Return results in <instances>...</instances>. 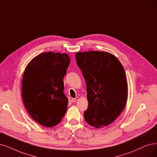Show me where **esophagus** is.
<instances>
[{"instance_id":"esophagus-1","label":"esophagus","mask_w":157,"mask_h":157,"mask_svg":"<svg viewBox=\"0 0 157 157\" xmlns=\"http://www.w3.org/2000/svg\"><path fill=\"white\" fill-rule=\"evenodd\" d=\"M78 99H79V98L78 97H75V98H72V102H75V101H77L78 100Z\"/></svg>"}]
</instances>
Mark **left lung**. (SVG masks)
Returning <instances> with one entry per match:
<instances>
[{
  "mask_svg": "<svg viewBox=\"0 0 157 157\" xmlns=\"http://www.w3.org/2000/svg\"><path fill=\"white\" fill-rule=\"evenodd\" d=\"M77 65L86 85V122L96 128L113 123L124 109L128 96L125 70L118 58L107 52H76Z\"/></svg>",
  "mask_w": 157,
  "mask_h": 157,
  "instance_id": "1",
  "label": "left lung"
}]
</instances>
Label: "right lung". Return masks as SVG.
<instances>
[{"label": "right lung", "instance_id": "1", "mask_svg": "<svg viewBox=\"0 0 157 157\" xmlns=\"http://www.w3.org/2000/svg\"><path fill=\"white\" fill-rule=\"evenodd\" d=\"M70 62L66 53L48 52L33 58L25 68L23 103L33 120L44 127L56 126L67 112L68 101L63 92V78Z\"/></svg>", "mask_w": 157, "mask_h": 157}]
</instances>
